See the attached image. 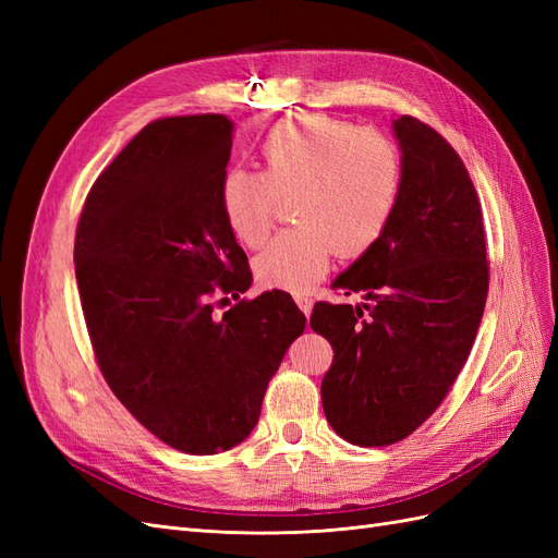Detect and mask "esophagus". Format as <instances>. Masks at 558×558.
<instances>
[{
	"mask_svg": "<svg viewBox=\"0 0 558 558\" xmlns=\"http://www.w3.org/2000/svg\"><path fill=\"white\" fill-rule=\"evenodd\" d=\"M295 302H298V307L302 310V314H305V316H310V314H312L314 300H312L310 295H295Z\"/></svg>",
	"mask_w": 558,
	"mask_h": 558,
	"instance_id": "1",
	"label": "esophagus"
}]
</instances>
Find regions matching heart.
<instances>
[{"mask_svg": "<svg viewBox=\"0 0 558 558\" xmlns=\"http://www.w3.org/2000/svg\"><path fill=\"white\" fill-rule=\"evenodd\" d=\"M260 172L230 170L218 199L232 238L260 246L279 197L293 199V221L253 263L267 289L307 293L328 272L332 253L361 256L391 221L402 165L396 144L375 130L330 116L283 118L258 142Z\"/></svg>", "mask_w": 558, "mask_h": 558, "instance_id": "1", "label": "heart"}]
</instances>
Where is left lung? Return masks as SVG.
Returning <instances> with one entry per match:
<instances>
[{
  "mask_svg": "<svg viewBox=\"0 0 558 558\" xmlns=\"http://www.w3.org/2000/svg\"><path fill=\"white\" fill-rule=\"evenodd\" d=\"M400 191L381 238L332 281L361 305L318 302L310 326L335 359L320 381L332 430L393 445L445 400L475 342L488 291L480 199L459 154L412 116L393 121Z\"/></svg>",
  "mask_w": 558,
  "mask_h": 558,
  "instance_id": "left-lung-1",
  "label": "left lung"
}]
</instances>
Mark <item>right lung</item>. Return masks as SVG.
<instances>
[{
  "label": "right lung",
  "instance_id": "obj_1",
  "mask_svg": "<svg viewBox=\"0 0 558 558\" xmlns=\"http://www.w3.org/2000/svg\"><path fill=\"white\" fill-rule=\"evenodd\" d=\"M234 123L221 113L148 123L99 174L74 265L99 369L165 445L209 456L256 428L267 384L307 318L283 291L214 316L216 291L251 286L218 189Z\"/></svg>",
  "mask_w": 558,
  "mask_h": 558
}]
</instances>
